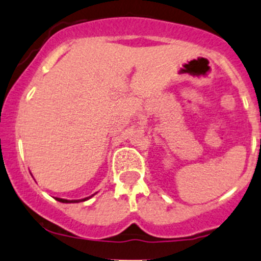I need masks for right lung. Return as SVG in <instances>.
Segmentation results:
<instances>
[{
    "label": "right lung",
    "instance_id": "add662e5",
    "mask_svg": "<svg viewBox=\"0 0 261 261\" xmlns=\"http://www.w3.org/2000/svg\"><path fill=\"white\" fill-rule=\"evenodd\" d=\"M90 197H91V196H90ZM90 197H85V199H81V200H66V199H60V197H56V200H57V201H60V202H66V204H67V202H80V201H85V200L90 199Z\"/></svg>",
    "mask_w": 261,
    "mask_h": 261
}]
</instances>
